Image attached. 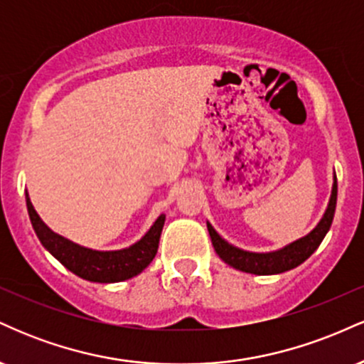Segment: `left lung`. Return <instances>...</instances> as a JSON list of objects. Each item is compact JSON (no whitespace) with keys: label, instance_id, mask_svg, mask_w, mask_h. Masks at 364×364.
Masks as SVG:
<instances>
[{"label":"left lung","instance_id":"obj_1","mask_svg":"<svg viewBox=\"0 0 364 364\" xmlns=\"http://www.w3.org/2000/svg\"><path fill=\"white\" fill-rule=\"evenodd\" d=\"M336 203H337V181H333L332 188V196H330V202L325 212L323 219L320 220L318 225L310 232L308 236L301 237V240L294 241L286 248L279 250V252L272 253H250L243 252V250L235 248L220 237L214 231L210 224H207L208 235H210L212 245H214L215 253L219 255L228 265L235 267L237 270H243L248 274H257V275H270V274H281L286 270L294 269V267L301 265L308 257H311V253L318 248L321 241H323L325 235L332 225L333 220V212H336Z\"/></svg>","mask_w":364,"mask_h":364}]
</instances>
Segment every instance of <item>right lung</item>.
I'll list each match as a JSON object with an SVG mask.
<instances>
[{"label": "right lung", "instance_id": "obj_1", "mask_svg": "<svg viewBox=\"0 0 364 364\" xmlns=\"http://www.w3.org/2000/svg\"><path fill=\"white\" fill-rule=\"evenodd\" d=\"M27 198V210L31 217L32 228L43 246L58 258L70 272L90 282H119L139 275L145 267L156 257L159 248L162 225L166 215H161L152 228L139 243L118 252H94L65 240L60 235H54L46 225L32 207L31 198Z\"/></svg>", "mask_w": 364, "mask_h": 364}]
</instances>
